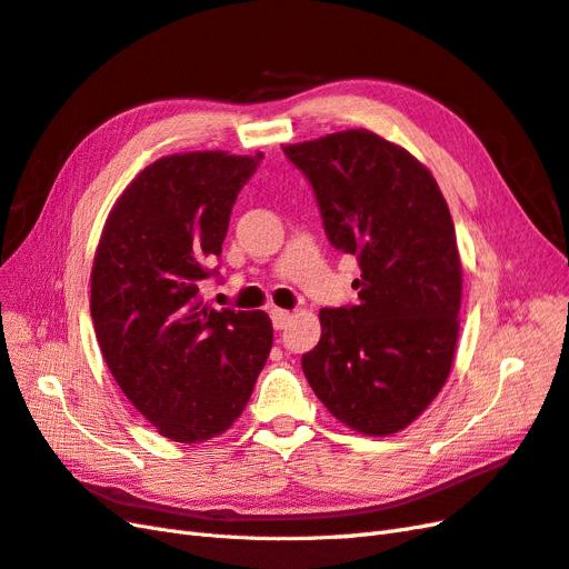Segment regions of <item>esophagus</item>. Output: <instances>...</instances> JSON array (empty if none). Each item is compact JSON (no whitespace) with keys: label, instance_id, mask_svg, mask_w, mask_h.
Returning <instances> with one entry per match:
<instances>
[{"label":"esophagus","instance_id":"1","mask_svg":"<svg viewBox=\"0 0 569 569\" xmlns=\"http://www.w3.org/2000/svg\"><path fill=\"white\" fill-rule=\"evenodd\" d=\"M271 315V323H273V329H286L288 323H290V319H293V315H290L288 310H279V307H273V310L269 312Z\"/></svg>","mask_w":569,"mask_h":569}]
</instances>
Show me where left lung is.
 <instances>
[{"label":"left lung","instance_id":"8db88e82","mask_svg":"<svg viewBox=\"0 0 569 569\" xmlns=\"http://www.w3.org/2000/svg\"><path fill=\"white\" fill-rule=\"evenodd\" d=\"M283 152L310 178L331 246L362 269L360 302L319 312L305 377L352 431L398 433L441 393L458 348L462 264L443 192L417 157L367 128Z\"/></svg>","mask_w":569,"mask_h":569}]
</instances>
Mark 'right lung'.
Segmentation results:
<instances>
[{"instance_id":"right-lung-1","label":"right lung","mask_w":569,"mask_h":569,"mask_svg":"<svg viewBox=\"0 0 569 569\" xmlns=\"http://www.w3.org/2000/svg\"><path fill=\"white\" fill-rule=\"evenodd\" d=\"M259 161L262 152L161 157L126 186L97 242V343L133 408L176 443L231 429L273 343L267 312L214 310L200 298Z\"/></svg>"}]
</instances>
